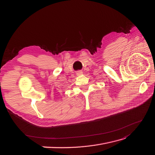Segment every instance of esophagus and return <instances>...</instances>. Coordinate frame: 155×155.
Listing matches in <instances>:
<instances>
[{"label": "esophagus", "instance_id": "obj_1", "mask_svg": "<svg viewBox=\"0 0 155 155\" xmlns=\"http://www.w3.org/2000/svg\"><path fill=\"white\" fill-rule=\"evenodd\" d=\"M82 71H81V70H79V71H77V72H76V74L77 76H80V75H82Z\"/></svg>", "mask_w": 155, "mask_h": 155}]
</instances>
